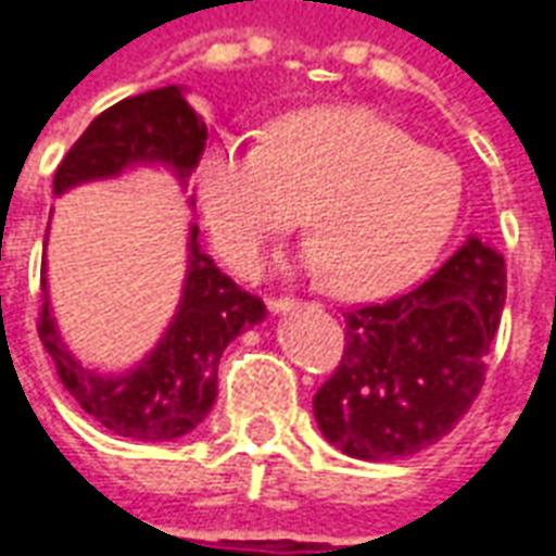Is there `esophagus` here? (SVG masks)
I'll list each match as a JSON object with an SVG mask.
<instances>
[{
	"instance_id": "obj_1",
	"label": "esophagus",
	"mask_w": 556,
	"mask_h": 556,
	"mask_svg": "<svg viewBox=\"0 0 556 556\" xmlns=\"http://www.w3.org/2000/svg\"><path fill=\"white\" fill-rule=\"evenodd\" d=\"M298 298H291V294H279V298H267V309L270 313H289V309H294L298 306Z\"/></svg>"
}]
</instances>
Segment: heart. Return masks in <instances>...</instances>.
<instances>
[{
    "label": "heart",
    "mask_w": 556,
    "mask_h": 556,
    "mask_svg": "<svg viewBox=\"0 0 556 556\" xmlns=\"http://www.w3.org/2000/svg\"><path fill=\"white\" fill-rule=\"evenodd\" d=\"M195 190L211 241L255 277L303 223L306 267L349 298H375L426 274L453 238L465 181L450 154L419 146L384 115L325 106L286 115L265 146L205 151Z\"/></svg>",
    "instance_id": "1"
}]
</instances>
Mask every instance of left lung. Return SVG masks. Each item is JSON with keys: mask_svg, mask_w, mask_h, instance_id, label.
Returning a JSON list of instances; mask_svg holds the SVG:
<instances>
[{"mask_svg": "<svg viewBox=\"0 0 556 556\" xmlns=\"http://www.w3.org/2000/svg\"><path fill=\"white\" fill-rule=\"evenodd\" d=\"M503 301V255L467 238L417 289L349 309L342 361L313 399L321 434L363 462L441 441L485 384Z\"/></svg>", "mask_w": 556, "mask_h": 556, "instance_id": "8db88e82", "label": "left lung"}]
</instances>
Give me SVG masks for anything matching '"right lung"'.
Masks as SVG:
<instances>
[{"mask_svg": "<svg viewBox=\"0 0 556 556\" xmlns=\"http://www.w3.org/2000/svg\"><path fill=\"white\" fill-rule=\"evenodd\" d=\"M207 127L178 86L146 91L103 110L71 146L53 178L55 193L94 178H113L137 163H163L187 187L205 151ZM38 337L55 375L103 429L134 441H175L193 431L217 399V366L231 339L265 318V303L226 277L190 229V267L169 330L137 369L98 375L83 369L55 330L47 282Z\"/></svg>", "mask_w": 556, "mask_h": 556, "instance_id": "1", "label": "right lung"}]
</instances>
